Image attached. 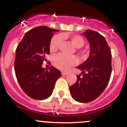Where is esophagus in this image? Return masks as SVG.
Wrapping results in <instances>:
<instances>
[{"label": "esophagus", "mask_w": 127, "mask_h": 127, "mask_svg": "<svg viewBox=\"0 0 127 127\" xmlns=\"http://www.w3.org/2000/svg\"><path fill=\"white\" fill-rule=\"evenodd\" d=\"M62 75H67V74H68V73H67V72L62 71Z\"/></svg>", "instance_id": "obj_1"}]
</instances>
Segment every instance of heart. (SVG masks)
Masks as SVG:
<instances>
[{"label":"heart","instance_id":"1","mask_svg":"<svg viewBox=\"0 0 127 127\" xmlns=\"http://www.w3.org/2000/svg\"><path fill=\"white\" fill-rule=\"evenodd\" d=\"M65 37L68 39L75 47H82L85 44V40L83 37L79 35L66 34ZM62 42V38L60 35H56L51 38L50 43V50L51 52H54L58 50ZM80 54L84 56V53L80 51ZM78 62L77 58L75 56H68L63 53H60L54 56L53 58V64L58 68L62 71L68 70L71 66L76 65Z\"/></svg>","mask_w":127,"mask_h":127}]
</instances>
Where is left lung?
<instances>
[{"label":"left lung","instance_id":"8db88e82","mask_svg":"<svg viewBox=\"0 0 127 127\" xmlns=\"http://www.w3.org/2000/svg\"><path fill=\"white\" fill-rule=\"evenodd\" d=\"M84 34L90 44V54L77 67L82 72L77 75V81L69 87V90L75 100L86 103L95 100L104 91L110 81L112 67L111 50L104 37L91 30Z\"/></svg>","mask_w":127,"mask_h":127}]
</instances>
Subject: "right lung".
Listing matches in <instances>:
<instances>
[{
  "instance_id": "1",
  "label": "right lung",
  "mask_w": 127,
  "mask_h": 127,
  "mask_svg": "<svg viewBox=\"0 0 127 127\" xmlns=\"http://www.w3.org/2000/svg\"><path fill=\"white\" fill-rule=\"evenodd\" d=\"M58 30L39 26L27 31L16 50L14 70L16 78L26 95L36 100H44L52 94L55 83L61 77L59 69L42 67L50 54V43Z\"/></svg>"
}]
</instances>
